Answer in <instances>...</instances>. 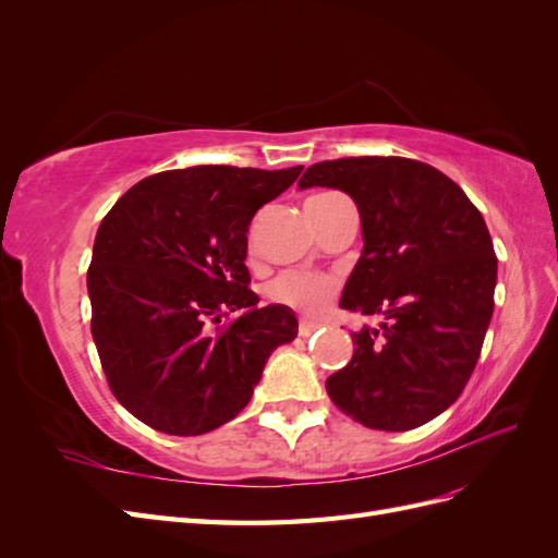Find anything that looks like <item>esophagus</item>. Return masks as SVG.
I'll list each match as a JSON object with an SVG mask.
<instances>
[{"instance_id": "34e87169", "label": "esophagus", "mask_w": 558, "mask_h": 558, "mask_svg": "<svg viewBox=\"0 0 558 558\" xmlns=\"http://www.w3.org/2000/svg\"><path fill=\"white\" fill-rule=\"evenodd\" d=\"M320 326L318 324H312V320H300V326H298V335L300 337H310L314 330H318Z\"/></svg>"}]
</instances>
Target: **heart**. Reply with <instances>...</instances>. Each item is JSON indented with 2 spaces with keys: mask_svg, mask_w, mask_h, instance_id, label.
<instances>
[{
  "mask_svg": "<svg viewBox=\"0 0 558 558\" xmlns=\"http://www.w3.org/2000/svg\"><path fill=\"white\" fill-rule=\"evenodd\" d=\"M330 197H337V195H332V193L316 195L310 202L330 199ZM267 295H269V300L279 302V305H286L295 312L314 316L330 305V300L335 295V283L328 277L286 272L267 286Z\"/></svg>",
  "mask_w": 558,
  "mask_h": 558,
  "instance_id": "obj_1",
  "label": "heart"
}]
</instances>
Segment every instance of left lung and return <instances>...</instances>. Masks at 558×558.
<instances>
[{"instance_id":"8db88e82","label":"left lung","mask_w":558,"mask_h":558,"mask_svg":"<svg viewBox=\"0 0 558 558\" xmlns=\"http://www.w3.org/2000/svg\"><path fill=\"white\" fill-rule=\"evenodd\" d=\"M300 189H340L361 214L363 253L340 307L381 316L351 332V363L326 379L330 400L375 430H412L456 402L494 314L498 258L468 195L410 158L316 162Z\"/></svg>"}]
</instances>
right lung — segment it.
<instances>
[{
	"label": "right lung",
	"instance_id": "add662e5",
	"mask_svg": "<svg viewBox=\"0 0 558 558\" xmlns=\"http://www.w3.org/2000/svg\"><path fill=\"white\" fill-rule=\"evenodd\" d=\"M302 167L197 165L140 181L99 223L88 295L111 393L146 426L202 435L238 416L277 347L298 335L283 305L248 289L251 218ZM230 311L239 316L209 329Z\"/></svg>",
	"mask_w": 558,
	"mask_h": 558
}]
</instances>
